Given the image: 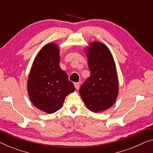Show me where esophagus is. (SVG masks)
<instances>
[{"instance_id": "esophagus-1", "label": "esophagus", "mask_w": 153, "mask_h": 153, "mask_svg": "<svg viewBox=\"0 0 153 153\" xmlns=\"http://www.w3.org/2000/svg\"><path fill=\"white\" fill-rule=\"evenodd\" d=\"M74 85H75V87H76V89L77 90V89H79V85H80V83H79V82H75L74 83Z\"/></svg>"}]
</instances>
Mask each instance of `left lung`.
<instances>
[{
    "label": "left lung",
    "instance_id": "obj_1",
    "mask_svg": "<svg viewBox=\"0 0 153 153\" xmlns=\"http://www.w3.org/2000/svg\"><path fill=\"white\" fill-rule=\"evenodd\" d=\"M86 52L91 75L82 85L79 94L90 110H106L112 106L119 94L115 62L108 48L100 42L91 43Z\"/></svg>",
    "mask_w": 153,
    "mask_h": 153
}]
</instances>
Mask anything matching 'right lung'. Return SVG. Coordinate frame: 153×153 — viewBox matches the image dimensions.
Segmentation results:
<instances>
[{"label":"right lung","mask_w":153,"mask_h":153,"mask_svg":"<svg viewBox=\"0 0 153 153\" xmlns=\"http://www.w3.org/2000/svg\"><path fill=\"white\" fill-rule=\"evenodd\" d=\"M33 104L48 114L61 108L68 94L75 91L66 73L59 66V51L54 43L43 47L34 59L27 79Z\"/></svg>","instance_id":"right-lung-1"}]
</instances>
